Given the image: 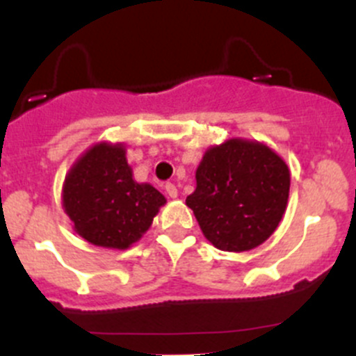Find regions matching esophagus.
I'll return each instance as SVG.
<instances>
[{
	"instance_id": "obj_1",
	"label": "esophagus",
	"mask_w": 356,
	"mask_h": 356,
	"mask_svg": "<svg viewBox=\"0 0 356 356\" xmlns=\"http://www.w3.org/2000/svg\"><path fill=\"white\" fill-rule=\"evenodd\" d=\"M165 193L168 195V198H177V188H175V184H172V182H167V184H165Z\"/></svg>"
}]
</instances>
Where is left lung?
<instances>
[{"label":"left lung","mask_w":356,"mask_h":356,"mask_svg":"<svg viewBox=\"0 0 356 356\" xmlns=\"http://www.w3.org/2000/svg\"><path fill=\"white\" fill-rule=\"evenodd\" d=\"M289 184V168L277 153L264 143L236 138L207 149L186 204L211 245L239 253L274 234Z\"/></svg>","instance_id":"8db88e82"}]
</instances>
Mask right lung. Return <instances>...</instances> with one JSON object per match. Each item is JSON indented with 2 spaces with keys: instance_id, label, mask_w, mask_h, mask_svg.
I'll list each match as a JSON object with an SVG mask.
<instances>
[{
  "instance_id": "obj_1",
  "label": "right lung",
  "mask_w": 356,
  "mask_h": 356,
  "mask_svg": "<svg viewBox=\"0 0 356 356\" xmlns=\"http://www.w3.org/2000/svg\"><path fill=\"white\" fill-rule=\"evenodd\" d=\"M62 201L81 238L113 250L139 241L167 203L152 184L132 179L122 143H98L79 158L63 182Z\"/></svg>"
}]
</instances>
